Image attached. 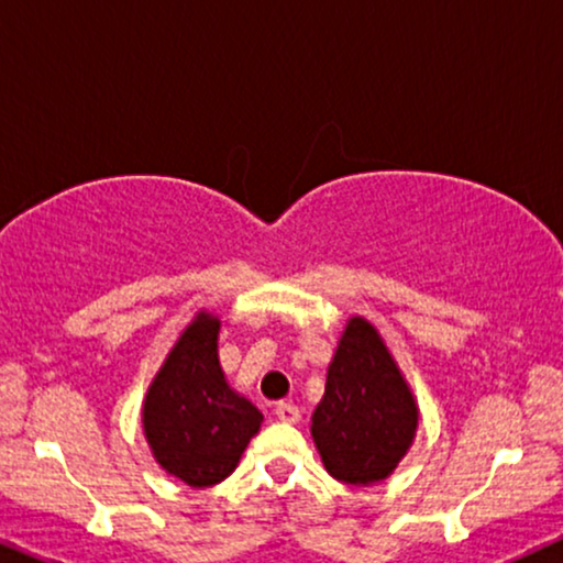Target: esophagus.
Listing matches in <instances>:
<instances>
[{"label":"esophagus","mask_w":563,"mask_h":563,"mask_svg":"<svg viewBox=\"0 0 563 563\" xmlns=\"http://www.w3.org/2000/svg\"><path fill=\"white\" fill-rule=\"evenodd\" d=\"M275 416H277V421H283V423H298V421H301V410H298L296 405H290V402L277 405Z\"/></svg>","instance_id":"1"}]
</instances>
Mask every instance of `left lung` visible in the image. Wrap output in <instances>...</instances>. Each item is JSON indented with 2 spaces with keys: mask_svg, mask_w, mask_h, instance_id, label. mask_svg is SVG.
<instances>
[{
  "mask_svg": "<svg viewBox=\"0 0 563 563\" xmlns=\"http://www.w3.org/2000/svg\"><path fill=\"white\" fill-rule=\"evenodd\" d=\"M416 429V397L382 334L364 317L347 319L311 416L327 473L351 486L379 483L408 454Z\"/></svg>",
  "mask_w": 563,
  "mask_h": 563,
  "instance_id": "left-lung-1",
  "label": "left lung"
}]
</instances>
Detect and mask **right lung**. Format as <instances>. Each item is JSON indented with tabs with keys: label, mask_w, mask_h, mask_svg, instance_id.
<instances>
[{
	"label": "right lung",
	"mask_w": 563,
	"mask_h": 563,
	"mask_svg": "<svg viewBox=\"0 0 563 563\" xmlns=\"http://www.w3.org/2000/svg\"><path fill=\"white\" fill-rule=\"evenodd\" d=\"M218 332L220 319L199 311L142 402V429L155 462L191 488L229 478L262 426V412L225 382Z\"/></svg>",
	"instance_id": "add662e5"
}]
</instances>
